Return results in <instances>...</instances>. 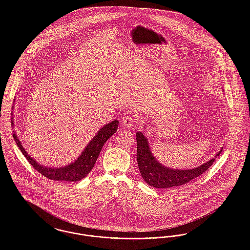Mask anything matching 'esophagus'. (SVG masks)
Returning <instances> with one entry per match:
<instances>
[{"label": "esophagus", "mask_w": 250, "mask_h": 250, "mask_svg": "<svg viewBox=\"0 0 250 250\" xmlns=\"http://www.w3.org/2000/svg\"><path fill=\"white\" fill-rule=\"evenodd\" d=\"M135 122H136V118L131 115H126L122 118V124L125 127H132L135 125Z\"/></svg>", "instance_id": "obj_1"}]
</instances>
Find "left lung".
Here are the masks:
<instances>
[{
  "mask_svg": "<svg viewBox=\"0 0 250 250\" xmlns=\"http://www.w3.org/2000/svg\"><path fill=\"white\" fill-rule=\"evenodd\" d=\"M137 140V161L143 180L155 188H169L188 184L193 179L201 176L221 154L222 149L202 166L190 169H173L159 163L151 153L149 143L143 132L136 133Z\"/></svg>",
  "mask_w": 250,
  "mask_h": 250,
  "instance_id": "1",
  "label": "left lung"
}]
</instances>
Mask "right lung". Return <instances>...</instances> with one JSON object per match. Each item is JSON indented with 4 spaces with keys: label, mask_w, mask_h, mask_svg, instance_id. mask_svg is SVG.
Segmentation results:
<instances>
[{
    "label": "right lung",
    "mask_w": 250,
    "mask_h": 250,
    "mask_svg": "<svg viewBox=\"0 0 250 250\" xmlns=\"http://www.w3.org/2000/svg\"><path fill=\"white\" fill-rule=\"evenodd\" d=\"M11 123L12 125L14 124L13 120H11ZM118 125H119V121L114 120L108 123L106 125H104L96 133V135L92 139V141L85 147L83 154H81L79 158L75 160V162H73L67 166L60 167H48L38 164L32 156L28 155V153L25 151L22 144L15 133L13 134V137L18 147L26 157L28 162L42 175L53 181L77 182L83 179L94 167L103 145L108 140V138L111 137L117 131Z\"/></svg>",
    "instance_id": "add662e5"
}]
</instances>
